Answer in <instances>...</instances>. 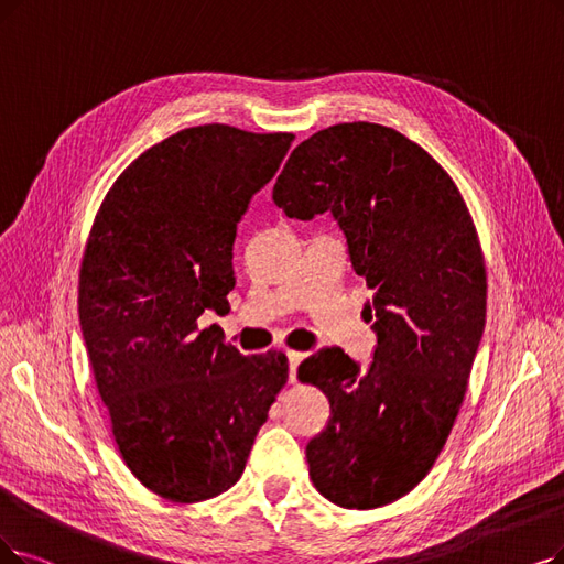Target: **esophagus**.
<instances>
[{
	"label": "esophagus",
	"mask_w": 564,
	"mask_h": 564,
	"mask_svg": "<svg viewBox=\"0 0 564 564\" xmlns=\"http://www.w3.org/2000/svg\"><path fill=\"white\" fill-rule=\"evenodd\" d=\"M286 358H289V381L291 384H294L296 381V368L301 366V360L305 358V354H301V351H286Z\"/></svg>",
	"instance_id": "obj_1"
}]
</instances>
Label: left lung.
Returning <instances> with one entry per match:
<instances>
[{"instance_id": "obj_1", "label": "left lung", "mask_w": 564, "mask_h": 564, "mask_svg": "<svg viewBox=\"0 0 564 564\" xmlns=\"http://www.w3.org/2000/svg\"><path fill=\"white\" fill-rule=\"evenodd\" d=\"M273 200L286 217L337 219L377 333L366 370L337 347L299 368L330 404L326 431L305 446L310 479L337 507L391 505L431 471L467 391L486 326L475 221L431 154L372 122L312 133Z\"/></svg>"}]
</instances>
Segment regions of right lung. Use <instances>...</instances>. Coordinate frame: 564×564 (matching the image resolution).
Segmentation results:
<instances>
[{
  "label": "right lung",
  "instance_id": "right-lung-1",
  "mask_svg": "<svg viewBox=\"0 0 564 564\" xmlns=\"http://www.w3.org/2000/svg\"><path fill=\"white\" fill-rule=\"evenodd\" d=\"M294 133L200 124L133 160L108 189L78 280L80 330L124 465L180 505L242 475L286 356H242L206 310L229 312L234 240Z\"/></svg>",
  "mask_w": 564,
  "mask_h": 564
}]
</instances>
